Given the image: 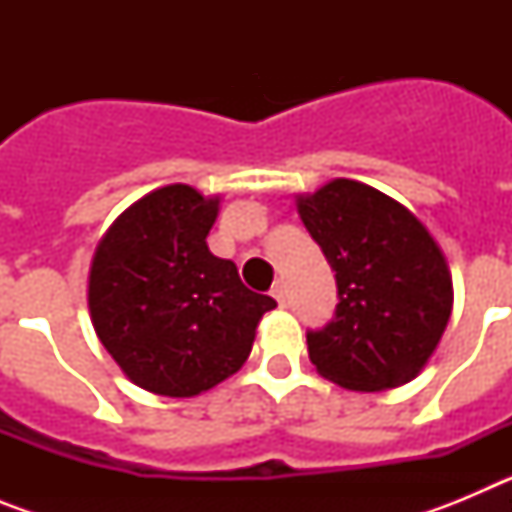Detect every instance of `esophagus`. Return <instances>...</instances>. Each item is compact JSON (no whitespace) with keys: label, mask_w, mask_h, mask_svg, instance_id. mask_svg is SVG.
Masks as SVG:
<instances>
[{"label":"esophagus","mask_w":512,"mask_h":512,"mask_svg":"<svg viewBox=\"0 0 512 512\" xmlns=\"http://www.w3.org/2000/svg\"><path fill=\"white\" fill-rule=\"evenodd\" d=\"M271 297L279 302V305H284V284L277 282L274 287H271Z\"/></svg>","instance_id":"esophagus-1"}]
</instances>
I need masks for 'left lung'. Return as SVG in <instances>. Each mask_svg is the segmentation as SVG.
I'll list each match as a JSON object with an SVG mask.
<instances>
[{
  "label": "left lung",
  "instance_id": "obj_1",
  "mask_svg": "<svg viewBox=\"0 0 512 512\" xmlns=\"http://www.w3.org/2000/svg\"><path fill=\"white\" fill-rule=\"evenodd\" d=\"M297 212L338 287L336 315L307 330L315 369L356 392L418 377L454 305L449 264L433 235L408 207L354 179L297 197Z\"/></svg>",
  "mask_w": 512,
  "mask_h": 512
}]
</instances>
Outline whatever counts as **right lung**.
Listing matches in <instances>:
<instances>
[{"instance_id": "right-lung-1", "label": "right lung", "mask_w": 512, "mask_h": 512, "mask_svg": "<svg viewBox=\"0 0 512 512\" xmlns=\"http://www.w3.org/2000/svg\"><path fill=\"white\" fill-rule=\"evenodd\" d=\"M220 197L169 184L140 197L102 235L89 269V312L125 377L164 397H194L248 359L277 302L251 292L207 233Z\"/></svg>"}]
</instances>
